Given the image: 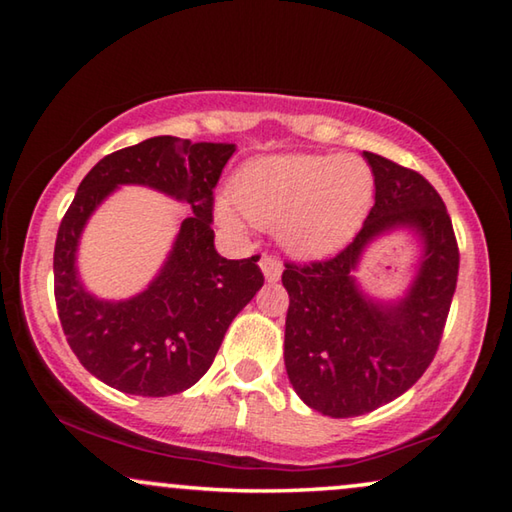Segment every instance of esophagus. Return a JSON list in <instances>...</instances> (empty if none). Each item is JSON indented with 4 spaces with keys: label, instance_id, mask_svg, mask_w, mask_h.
<instances>
[{
    "label": "esophagus",
    "instance_id": "esophagus-1",
    "mask_svg": "<svg viewBox=\"0 0 512 512\" xmlns=\"http://www.w3.org/2000/svg\"><path fill=\"white\" fill-rule=\"evenodd\" d=\"M259 266H262V271H264L268 282L280 280V275H282V262H280V259L273 257V255H264L262 262H259Z\"/></svg>",
    "mask_w": 512,
    "mask_h": 512
}]
</instances>
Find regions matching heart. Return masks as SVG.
Returning <instances> with one entry per match:
<instances>
[{
  "instance_id": "b5f03b06",
  "label": "heart",
  "mask_w": 512,
  "mask_h": 512,
  "mask_svg": "<svg viewBox=\"0 0 512 512\" xmlns=\"http://www.w3.org/2000/svg\"><path fill=\"white\" fill-rule=\"evenodd\" d=\"M237 205L221 198L216 214L239 228L246 219L277 228L300 257H323L357 235L375 194V176L357 155L287 153L248 162L235 176Z\"/></svg>"
}]
</instances>
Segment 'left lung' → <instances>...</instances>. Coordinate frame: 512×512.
Returning a JSON list of instances; mask_svg holds the SVG:
<instances>
[{
	"mask_svg": "<svg viewBox=\"0 0 512 512\" xmlns=\"http://www.w3.org/2000/svg\"><path fill=\"white\" fill-rule=\"evenodd\" d=\"M375 205L341 253L284 262L289 291L284 366L300 400L332 418L379 409L418 381L438 352L458 280V244L443 198L418 171L363 151ZM413 227L425 241L414 287L397 306L360 296L349 271L381 231Z\"/></svg>",
	"mask_w": 512,
	"mask_h": 512,
	"instance_id": "1",
	"label": "left lung"
}]
</instances>
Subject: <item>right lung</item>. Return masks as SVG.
<instances>
[{
    "label": "right lung",
    "mask_w": 512,
    "mask_h": 512,
    "mask_svg": "<svg viewBox=\"0 0 512 512\" xmlns=\"http://www.w3.org/2000/svg\"><path fill=\"white\" fill-rule=\"evenodd\" d=\"M235 144L160 135L94 164L60 221L54 296L60 325L83 368L128 395L183 393L210 370L228 327L264 275L259 255L225 259L214 248V187ZM117 184H149L193 205L152 287L124 303L92 299L75 277L84 221Z\"/></svg>",
    "instance_id": "right-lung-1"
}]
</instances>
